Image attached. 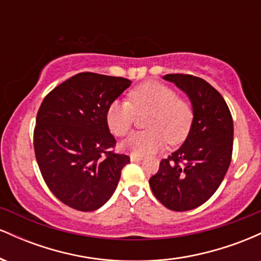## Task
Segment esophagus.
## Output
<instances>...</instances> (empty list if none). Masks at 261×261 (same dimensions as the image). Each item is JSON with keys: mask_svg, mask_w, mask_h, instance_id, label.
Returning a JSON list of instances; mask_svg holds the SVG:
<instances>
[{"mask_svg": "<svg viewBox=\"0 0 261 261\" xmlns=\"http://www.w3.org/2000/svg\"><path fill=\"white\" fill-rule=\"evenodd\" d=\"M130 160H131V162H140V161H142V157H139V155L131 154L130 155Z\"/></svg>", "mask_w": 261, "mask_h": 261, "instance_id": "esophagus-1", "label": "esophagus"}]
</instances>
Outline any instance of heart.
I'll return each instance as SVG.
<instances>
[{
	"mask_svg": "<svg viewBox=\"0 0 261 261\" xmlns=\"http://www.w3.org/2000/svg\"><path fill=\"white\" fill-rule=\"evenodd\" d=\"M149 113L145 121L148 130L135 133L121 143L131 154L154 153L168 141L172 145L187 139L193 126L194 110L188 100L178 97L174 88L148 81L131 89L127 100H114L107 110V124L116 136H125L137 115Z\"/></svg>",
	"mask_w": 261,
	"mask_h": 261,
	"instance_id": "b5f03b06",
	"label": "heart"
}]
</instances>
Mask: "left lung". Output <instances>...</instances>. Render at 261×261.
I'll use <instances>...</instances> for the list:
<instances>
[{
	"label": "left lung",
	"instance_id": "1",
	"mask_svg": "<svg viewBox=\"0 0 261 261\" xmlns=\"http://www.w3.org/2000/svg\"><path fill=\"white\" fill-rule=\"evenodd\" d=\"M163 79L187 93L194 120L181 147L161 161L149 187L167 208L188 211L207 201L222 182L232 160L233 120L222 95L205 80L182 73Z\"/></svg>",
	"mask_w": 261,
	"mask_h": 261
}]
</instances>
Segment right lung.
Listing matches in <instances>:
<instances>
[{"instance_id":"right-lung-1","label":"right lung","mask_w":261,"mask_h":261,"mask_svg":"<svg viewBox=\"0 0 261 261\" xmlns=\"http://www.w3.org/2000/svg\"><path fill=\"white\" fill-rule=\"evenodd\" d=\"M130 85L122 77L81 72L44 98L35 121V158L47 188L65 205L94 211L118 187L130 157L113 151L107 110Z\"/></svg>"}]
</instances>
